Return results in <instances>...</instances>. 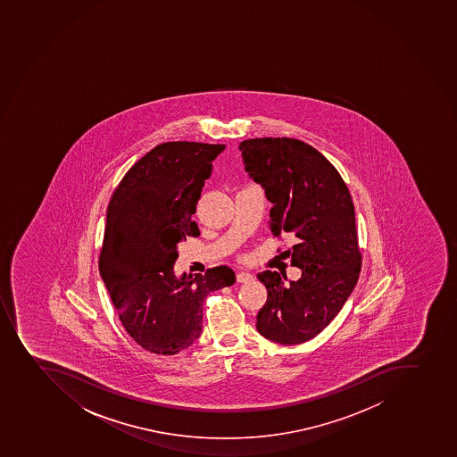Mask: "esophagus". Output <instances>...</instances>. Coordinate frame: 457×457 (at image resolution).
I'll return each mask as SVG.
<instances>
[{
  "label": "esophagus",
  "instance_id": "1",
  "mask_svg": "<svg viewBox=\"0 0 457 457\" xmlns=\"http://www.w3.org/2000/svg\"><path fill=\"white\" fill-rule=\"evenodd\" d=\"M252 273L244 272V270H241V272L237 273V281L238 282H248L252 281Z\"/></svg>",
  "mask_w": 457,
  "mask_h": 457
}]
</instances>
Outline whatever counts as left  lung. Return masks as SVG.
Segmentation results:
<instances>
[{"label": "left lung", "instance_id": "left-lung-1", "mask_svg": "<svg viewBox=\"0 0 457 457\" xmlns=\"http://www.w3.org/2000/svg\"><path fill=\"white\" fill-rule=\"evenodd\" d=\"M248 175L272 203L269 229L291 237L298 281L285 284L272 270L259 273L268 300L257 331L275 343L302 344L334 320L356 287L361 269L354 204L334 164L294 138H253L239 144ZM287 279V277H285Z\"/></svg>", "mask_w": 457, "mask_h": 457}]
</instances>
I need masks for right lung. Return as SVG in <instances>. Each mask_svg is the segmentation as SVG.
<instances>
[{
	"instance_id": "add662e5",
	"label": "right lung",
	"mask_w": 457,
	"mask_h": 457,
	"mask_svg": "<svg viewBox=\"0 0 457 457\" xmlns=\"http://www.w3.org/2000/svg\"><path fill=\"white\" fill-rule=\"evenodd\" d=\"M223 150V144H160L126 172L107 207L100 275L126 332L154 354L188 348L202 334L204 298L235 282L228 266L204 275L173 272L178 244L200 234L191 218Z\"/></svg>"
}]
</instances>
